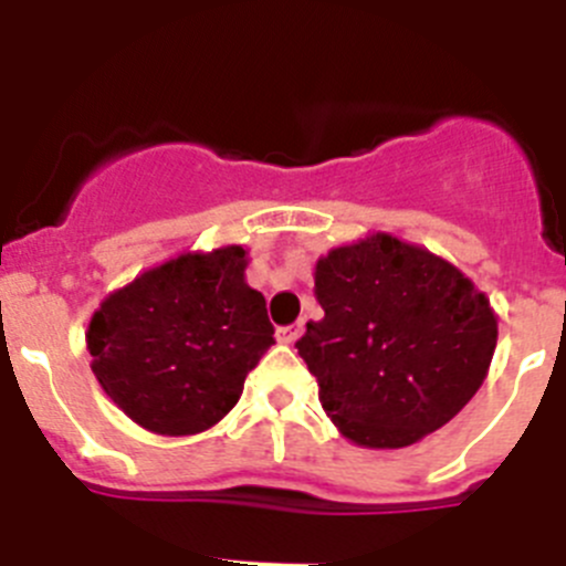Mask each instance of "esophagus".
I'll list each match as a JSON object with an SVG mask.
<instances>
[{
  "instance_id": "34e87169",
  "label": "esophagus",
  "mask_w": 566,
  "mask_h": 566,
  "mask_svg": "<svg viewBox=\"0 0 566 566\" xmlns=\"http://www.w3.org/2000/svg\"><path fill=\"white\" fill-rule=\"evenodd\" d=\"M301 332H304V324H301V321H298V324L282 326V329L276 332V337H279V343H287V346H290V343H295V340H298V337H301Z\"/></svg>"
}]
</instances>
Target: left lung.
I'll use <instances>...</instances> for the list:
<instances>
[{
  "instance_id": "obj_1",
  "label": "left lung",
  "mask_w": 566,
  "mask_h": 566,
  "mask_svg": "<svg viewBox=\"0 0 566 566\" xmlns=\"http://www.w3.org/2000/svg\"><path fill=\"white\" fill-rule=\"evenodd\" d=\"M324 318L295 343L326 416L371 450L410 447L478 394L497 346L480 290L427 248L371 234L315 265Z\"/></svg>"
}]
</instances>
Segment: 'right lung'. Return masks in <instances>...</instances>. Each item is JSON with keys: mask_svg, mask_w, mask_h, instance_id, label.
I'll list each match as a JSON object with an SVG mask.
<instances>
[{"mask_svg": "<svg viewBox=\"0 0 566 566\" xmlns=\"http://www.w3.org/2000/svg\"><path fill=\"white\" fill-rule=\"evenodd\" d=\"M245 248L150 268L88 321L92 371L125 416L158 436H195L237 402L273 346L265 295L245 284Z\"/></svg>", "mask_w": 566, "mask_h": 566, "instance_id": "obj_1", "label": "right lung"}]
</instances>
